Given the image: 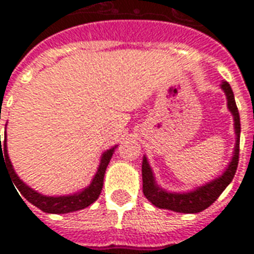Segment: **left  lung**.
<instances>
[{"label":"left lung","mask_w":254,"mask_h":254,"mask_svg":"<svg viewBox=\"0 0 254 254\" xmlns=\"http://www.w3.org/2000/svg\"><path fill=\"white\" fill-rule=\"evenodd\" d=\"M220 88L223 89L226 99H227V109L233 114L234 120V132H235V145L233 158L230 160L226 170L212 181L204 184L201 187H197L189 191H169L160 188L155 180L154 171L149 166L147 156L144 155L143 165H141V174H143V191L144 196L154 204L155 207L170 209L174 212L182 213H197L204 211L212 202L216 201L222 191L229 187L233 181L238 166V156H240V134H241V122L240 113L235 105L234 94L227 81H222Z\"/></svg>","instance_id":"left-lung-1"}]
</instances>
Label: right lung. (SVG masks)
<instances>
[{"mask_svg":"<svg viewBox=\"0 0 254 254\" xmlns=\"http://www.w3.org/2000/svg\"><path fill=\"white\" fill-rule=\"evenodd\" d=\"M117 145H114L113 148L107 149V151H105L102 154L98 170L95 173L94 178H92V181H91L88 187L84 188L80 191L72 193V194H66V196H46V194H42V193L36 191L35 189L30 188L27 184H24L20 180L19 176L14 171L13 166L10 163V159H9L8 147H6V132H5V137H3L2 143H1L0 138V166L2 163L8 169L9 176L12 178L14 187L17 188V190L20 191V194L24 197L25 200H28L32 205H35L39 209H42L43 212H74V211H78V209H83V208L91 205L99 197L100 191H102V187H103V178H105L106 169H107V165H109L110 159L113 158V154H114Z\"/></svg>","mask_w":254,"mask_h":254,"instance_id":"1","label":"right lung"}]
</instances>
